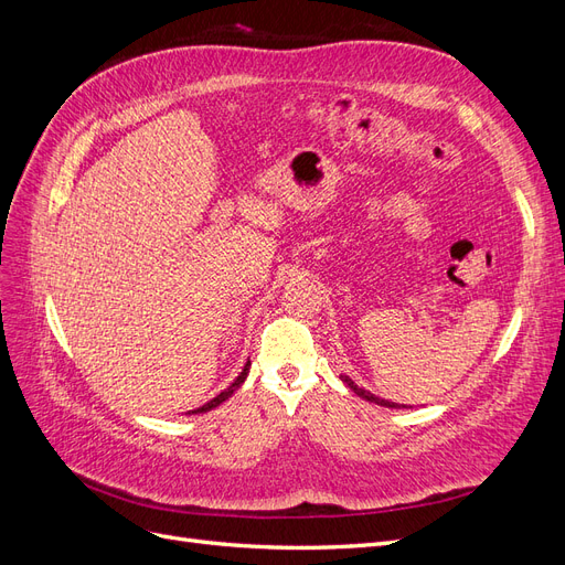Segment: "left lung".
I'll use <instances>...</instances> for the list:
<instances>
[{"mask_svg": "<svg viewBox=\"0 0 565 565\" xmlns=\"http://www.w3.org/2000/svg\"><path fill=\"white\" fill-rule=\"evenodd\" d=\"M341 382H344L353 393H355V396H361V398H365V401H370V403H377V405H384V407H413V405H401V403H391V401H384V398H377V396H374V393H370V391H365V388H358L349 377H347V374H341Z\"/></svg>", "mask_w": 565, "mask_h": 565, "instance_id": "1", "label": "left lung"}]
</instances>
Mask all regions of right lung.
<instances>
[{
	"label": "right lung",
	"instance_id": "1",
	"mask_svg": "<svg viewBox=\"0 0 565 565\" xmlns=\"http://www.w3.org/2000/svg\"><path fill=\"white\" fill-rule=\"evenodd\" d=\"M247 372H249V361H247V365H245V370L241 372V374H237V380L226 388V391H221L218 393V396L216 398H212L210 403H204L202 407H198V409H193V413L198 415V413H207V409H212V407H216V405H221V403H224V401H228L231 396H233V391L235 388H241V384L245 382V377H247Z\"/></svg>",
	"mask_w": 565,
	"mask_h": 565
}]
</instances>
